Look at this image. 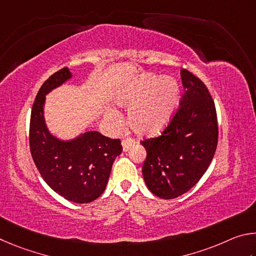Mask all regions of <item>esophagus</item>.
<instances>
[{"label":"esophagus","mask_w":256,"mask_h":256,"mask_svg":"<svg viewBox=\"0 0 256 256\" xmlns=\"http://www.w3.org/2000/svg\"><path fill=\"white\" fill-rule=\"evenodd\" d=\"M135 144H136V142L132 140V138H127V140H124L122 142H121V145H122V150L128 152Z\"/></svg>","instance_id":"obj_1"}]
</instances>
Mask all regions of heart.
<instances>
[{"mask_svg":"<svg viewBox=\"0 0 256 256\" xmlns=\"http://www.w3.org/2000/svg\"><path fill=\"white\" fill-rule=\"evenodd\" d=\"M180 102V88L170 76L144 74L120 90L116 103L128 106V121L134 132L142 136L162 132L173 118ZM111 116L116 112L111 111Z\"/></svg>","mask_w":256,"mask_h":256,"instance_id":"obj_1","label":"heart"}]
</instances>
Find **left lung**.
Instances as JSON below:
<instances>
[{
    "instance_id": "1",
    "label": "left lung",
    "mask_w": 256,
    "mask_h": 256,
    "mask_svg": "<svg viewBox=\"0 0 256 256\" xmlns=\"http://www.w3.org/2000/svg\"><path fill=\"white\" fill-rule=\"evenodd\" d=\"M186 92L180 109L156 138L142 140V176L152 194L174 199L194 186L207 171L218 142L216 108L201 80L181 70Z\"/></svg>"
}]
</instances>
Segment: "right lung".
Segmentation results:
<instances>
[{
	"label": "right lung",
	"mask_w": 256,
	"mask_h": 256,
	"mask_svg": "<svg viewBox=\"0 0 256 256\" xmlns=\"http://www.w3.org/2000/svg\"><path fill=\"white\" fill-rule=\"evenodd\" d=\"M62 68L44 82L36 96L30 118V152L44 181L66 200L88 204L106 190L116 156L122 152L119 140H111L88 127L70 140L50 132L44 119L46 96L72 78Z\"/></svg>",
	"instance_id": "right-lung-1"
}]
</instances>
